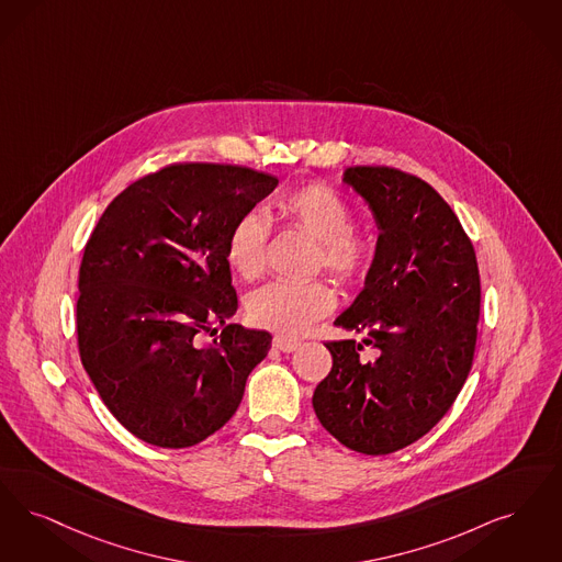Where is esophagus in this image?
Masks as SVG:
<instances>
[{"label":"esophagus","instance_id":"1","mask_svg":"<svg viewBox=\"0 0 562 562\" xmlns=\"http://www.w3.org/2000/svg\"><path fill=\"white\" fill-rule=\"evenodd\" d=\"M273 347L280 349V351H284V353H292V351H296V349L301 347V340L278 335V337H273Z\"/></svg>","mask_w":562,"mask_h":562}]
</instances>
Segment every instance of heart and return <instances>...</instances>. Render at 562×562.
Returning <instances> with one entry per match:
<instances>
[{"mask_svg": "<svg viewBox=\"0 0 562 562\" xmlns=\"http://www.w3.org/2000/svg\"><path fill=\"white\" fill-rule=\"evenodd\" d=\"M276 213L315 240V268L330 271L338 282H358L374 263L372 234L351 227L353 211L326 183L299 186L276 201ZM268 225L257 211L236 217L225 236V261L234 273L252 280L263 270ZM335 307V291L324 280L270 282L247 299L248 319L282 337L305 333Z\"/></svg>", "mask_w": 562, "mask_h": 562, "instance_id": "b5f03b06", "label": "heart"}]
</instances>
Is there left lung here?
<instances>
[{
  "mask_svg": "<svg viewBox=\"0 0 562 562\" xmlns=\"http://www.w3.org/2000/svg\"><path fill=\"white\" fill-rule=\"evenodd\" d=\"M379 227L363 289L335 324L363 333L326 342L330 374L315 386L317 420L345 448L384 456L427 435L471 372L481 280L472 243L427 181L391 167H349ZM372 346L374 361H360Z\"/></svg>",
  "mask_w": 562,
  "mask_h": 562,
  "instance_id": "8db88e82",
  "label": "left lung"
}]
</instances>
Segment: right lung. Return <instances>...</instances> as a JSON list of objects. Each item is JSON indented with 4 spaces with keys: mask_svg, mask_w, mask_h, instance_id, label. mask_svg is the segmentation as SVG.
<instances>
[{
    "mask_svg": "<svg viewBox=\"0 0 562 562\" xmlns=\"http://www.w3.org/2000/svg\"><path fill=\"white\" fill-rule=\"evenodd\" d=\"M278 178L181 162L130 183L93 227L79 268L77 340L114 418L157 448L224 427L271 335L229 324L238 310L225 236ZM215 336L209 348L198 335Z\"/></svg>",
    "mask_w": 562,
    "mask_h": 562,
    "instance_id": "1",
    "label": "right lung"
}]
</instances>
